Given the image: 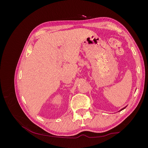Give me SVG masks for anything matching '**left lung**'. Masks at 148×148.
I'll return each instance as SVG.
<instances>
[{"mask_svg":"<svg viewBox=\"0 0 148 148\" xmlns=\"http://www.w3.org/2000/svg\"><path fill=\"white\" fill-rule=\"evenodd\" d=\"M126 107H127V106H126ZM126 107H123V109H121V110H119V111H121V110H123L124 109H125V108H126Z\"/></svg>","mask_w":148,"mask_h":148,"instance_id":"8db88e82","label":"left lung"}]
</instances>
